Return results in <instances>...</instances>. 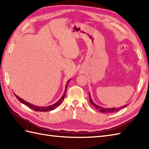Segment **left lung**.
<instances>
[{
    "label": "left lung",
    "instance_id": "1",
    "mask_svg": "<svg viewBox=\"0 0 149 149\" xmlns=\"http://www.w3.org/2000/svg\"><path fill=\"white\" fill-rule=\"evenodd\" d=\"M89 97H90V101L91 104H92V105L95 107V108H97L98 110L100 111V112L102 113H113V112H116V111H118L119 110L123 109V107H125L127 106L128 104H126V105H124L123 106H122V107H113V108H106V107H103L102 106H98L96 104H95L93 102L92 99H91V95H90V93L89 92Z\"/></svg>",
    "mask_w": 149,
    "mask_h": 149
}]
</instances>
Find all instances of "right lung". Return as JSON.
Instances as JSON below:
<instances>
[{
    "label": "right lung",
    "mask_w": 149,
    "mask_h": 149,
    "mask_svg": "<svg viewBox=\"0 0 149 149\" xmlns=\"http://www.w3.org/2000/svg\"><path fill=\"white\" fill-rule=\"evenodd\" d=\"M70 79H69V80L67 81V83H66V86H65V92L63 93V95L61 96V97L60 98L59 100L58 101H57V102H56L55 104H52V105H50V106H49L43 107V106H38L33 105V104H30V103H29V102H26V100H23L22 99H21V98L18 97L16 94H15V95L16 97L17 98V99H18L19 101H20V102H22V104H25V105L27 106V107H29V108H31V109H33V110H34V111H44V112H45V111H52V110H53V109H55L56 108V107H58V106H59L60 105V104H61V103L62 102V101L63 100V99H64V98H65V97L66 91V90H67L68 83V82L70 81Z\"/></svg>",
    "instance_id": "add662e5"
}]
</instances>
